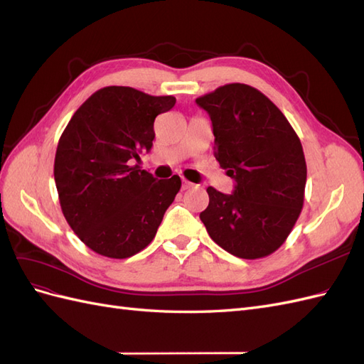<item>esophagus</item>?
Segmentation results:
<instances>
[{
    "instance_id": "1",
    "label": "esophagus",
    "mask_w": 364,
    "mask_h": 364,
    "mask_svg": "<svg viewBox=\"0 0 364 364\" xmlns=\"http://www.w3.org/2000/svg\"><path fill=\"white\" fill-rule=\"evenodd\" d=\"M191 186H193V183H191V182H188L186 179H183V181H182V190H190Z\"/></svg>"
}]
</instances>
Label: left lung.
Here are the masks:
<instances>
[{"label": "left lung", "instance_id": "8db88e82", "mask_svg": "<svg viewBox=\"0 0 364 364\" xmlns=\"http://www.w3.org/2000/svg\"><path fill=\"white\" fill-rule=\"evenodd\" d=\"M213 123L214 156L235 181L232 194L208 186L200 220L232 255L257 259L278 250L304 206L306 164L299 136L255 87L229 83L196 98Z\"/></svg>", "mask_w": 364, "mask_h": 364}]
</instances>
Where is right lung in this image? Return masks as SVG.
<instances>
[{"instance_id": "right-lung-1", "label": "right lung", "mask_w": 364, "mask_h": 364, "mask_svg": "<svg viewBox=\"0 0 364 364\" xmlns=\"http://www.w3.org/2000/svg\"><path fill=\"white\" fill-rule=\"evenodd\" d=\"M129 86H106L77 109L59 139L54 181L62 213L83 243L98 255L123 259L147 247L181 178L155 179L139 170L150 151L153 123L174 106Z\"/></svg>"}]
</instances>
